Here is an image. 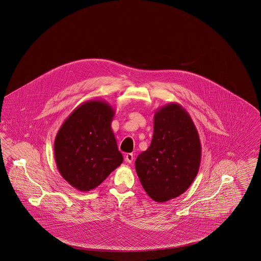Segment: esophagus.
I'll return each instance as SVG.
<instances>
[{
	"mask_svg": "<svg viewBox=\"0 0 261 261\" xmlns=\"http://www.w3.org/2000/svg\"><path fill=\"white\" fill-rule=\"evenodd\" d=\"M125 162H128V163H132L133 162V160H134V155H133V153H127L126 155H125Z\"/></svg>",
	"mask_w": 261,
	"mask_h": 261,
	"instance_id": "obj_1",
	"label": "esophagus"
}]
</instances>
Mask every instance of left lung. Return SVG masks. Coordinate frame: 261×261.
Segmentation results:
<instances>
[{
	"label": "left lung",
	"mask_w": 261,
	"mask_h": 261,
	"mask_svg": "<svg viewBox=\"0 0 261 261\" xmlns=\"http://www.w3.org/2000/svg\"><path fill=\"white\" fill-rule=\"evenodd\" d=\"M201 146L190 114L177 102L154 112L153 135L135 162L140 182L150 199L164 202L186 192L199 172Z\"/></svg>",
	"instance_id": "obj_1"
}]
</instances>
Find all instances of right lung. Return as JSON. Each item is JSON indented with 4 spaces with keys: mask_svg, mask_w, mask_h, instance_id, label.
Segmentation results:
<instances>
[{
    "mask_svg": "<svg viewBox=\"0 0 261 261\" xmlns=\"http://www.w3.org/2000/svg\"><path fill=\"white\" fill-rule=\"evenodd\" d=\"M114 114L108 101L88 100L69 114L57 133V167L78 191L97 188L123 162L112 129Z\"/></svg>",
    "mask_w": 261,
    "mask_h": 261,
    "instance_id": "obj_1",
    "label": "right lung"
}]
</instances>
